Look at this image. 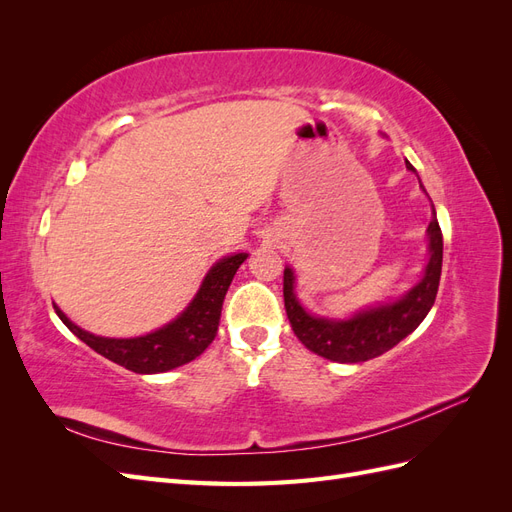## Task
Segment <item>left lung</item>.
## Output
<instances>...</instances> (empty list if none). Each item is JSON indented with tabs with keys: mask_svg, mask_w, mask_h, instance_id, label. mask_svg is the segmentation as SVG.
Listing matches in <instances>:
<instances>
[{
	"mask_svg": "<svg viewBox=\"0 0 512 512\" xmlns=\"http://www.w3.org/2000/svg\"><path fill=\"white\" fill-rule=\"evenodd\" d=\"M410 170L412 164L406 162ZM429 262L425 277L397 303L369 309L352 320L335 322L309 316L294 297V273L284 269V307L299 342L335 363H363L397 346L425 320L436 301L442 273V230L438 220L429 228Z\"/></svg>",
	"mask_w": 512,
	"mask_h": 512,
	"instance_id": "1",
	"label": "left lung"
}]
</instances>
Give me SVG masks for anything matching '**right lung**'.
<instances>
[{
  "mask_svg": "<svg viewBox=\"0 0 512 512\" xmlns=\"http://www.w3.org/2000/svg\"><path fill=\"white\" fill-rule=\"evenodd\" d=\"M247 254H235L220 260L200 286L196 299L190 303L185 312L166 327L156 333L134 339H108L91 335L72 324L66 314L55 305V312L66 327L85 342L89 348H94L98 354L106 356L121 367H126L136 374H160V371L175 369L194 361L196 356L203 354L209 344L218 335L220 316L226 290L235 277L241 262Z\"/></svg>",
  "mask_w": 512,
  "mask_h": 512,
  "instance_id": "1",
  "label": "right lung"
}]
</instances>
